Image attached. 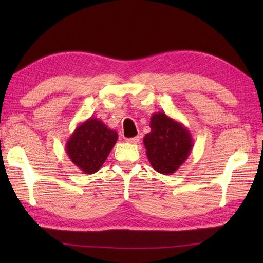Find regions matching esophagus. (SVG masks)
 Returning a JSON list of instances; mask_svg holds the SVG:
<instances>
[{
	"mask_svg": "<svg viewBox=\"0 0 263 263\" xmlns=\"http://www.w3.org/2000/svg\"><path fill=\"white\" fill-rule=\"evenodd\" d=\"M139 140H140V139H139V137H135V138H128V139H125V141H126L127 143H138V142H139Z\"/></svg>",
	"mask_w": 263,
	"mask_h": 263,
	"instance_id": "34e87169",
	"label": "esophagus"
}]
</instances>
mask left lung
I'll list each match as a JSON object with an SVG mask.
<instances>
[{"label":"left lung","instance_id":"left-lung-1","mask_svg":"<svg viewBox=\"0 0 263 263\" xmlns=\"http://www.w3.org/2000/svg\"><path fill=\"white\" fill-rule=\"evenodd\" d=\"M150 128L152 131L143 138L148 160L160 174H173L191 154V133L181 122L161 111L153 114Z\"/></svg>","mask_w":263,"mask_h":263}]
</instances>
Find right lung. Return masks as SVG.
I'll use <instances>...</instances> for the list:
<instances>
[{
  "label": "right lung",
  "mask_w": 263,
  "mask_h": 263,
  "mask_svg": "<svg viewBox=\"0 0 263 263\" xmlns=\"http://www.w3.org/2000/svg\"><path fill=\"white\" fill-rule=\"evenodd\" d=\"M117 132L90 117L76 127L65 144L69 158L83 174L100 170L117 141Z\"/></svg>",
  "instance_id": "1"
}]
</instances>
